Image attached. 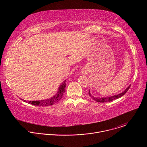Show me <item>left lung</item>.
Segmentation results:
<instances>
[{
	"label": "left lung",
	"instance_id": "8db88e82",
	"mask_svg": "<svg viewBox=\"0 0 147 147\" xmlns=\"http://www.w3.org/2000/svg\"><path fill=\"white\" fill-rule=\"evenodd\" d=\"M130 87V85L124 90V91H123V92L118 94V95H116L114 96H109V97H103V98H98V97H94L91 94H90V91H89L88 94L95 101L98 102H100V103H103V102H111L112 100H113L114 99H116L120 97H121L123 95H124L125 93L127 92V91L129 90V89Z\"/></svg>",
	"mask_w": 147,
	"mask_h": 147
}]
</instances>
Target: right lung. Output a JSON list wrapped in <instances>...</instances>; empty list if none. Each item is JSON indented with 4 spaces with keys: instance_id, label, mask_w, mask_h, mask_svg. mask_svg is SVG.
Here are the masks:
<instances>
[{
    "instance_id": "add662e5",
    "label": "right lung",
    "mask_w": 147,
    "mask_h": 147,
    "mask_svg": "<svg viewBox=\"0 0 147 147\" xmlns=\"http://www.w3.org/2000/svg\"><path fill=\"white\" fill-rule=\"evenodd\" d=\"M66 80L61 83V84L60 86L58 91L56 95L53 96L51 97L49 99H45V100H34V101H28V103L32 104L33 105L36 106H40V107H47L49 105H52L57 103L59 102L60 99L62 98L63 94L65 91L66 84ZM21 100H23V101L27 102V100H23L21 99Z\"/></svg>"
}]
</instances>
